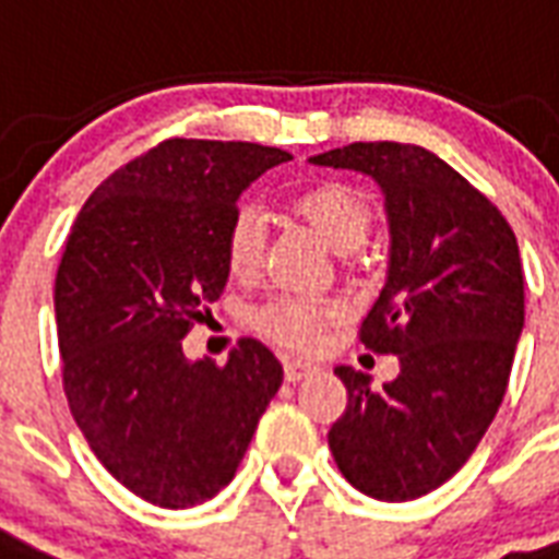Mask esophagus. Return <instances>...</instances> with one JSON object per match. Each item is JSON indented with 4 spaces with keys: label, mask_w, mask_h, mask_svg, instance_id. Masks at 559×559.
Segmentation results:
<instances>
[{
    "label": "esophagus",
    "mask_w": 559,
    "mask_h": 559,
    "mask_svg": "<svg viewBox=\"0 0 559 559\" xmlns=\"http://www.w3.org/2000/svg\"><path fill=\"white\" fill-rule=\"evenodd\" d=\"M283 369H285V378H288V381H304L307 374L319 372V366L307 364V360H285Z\"/></svg>",
    "instance_id": "1"
}]
</instances>
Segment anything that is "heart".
I'll return each mask as SVG.
<instances>
[{
    "instance_id": "b5f03b06",
    "label": "heart",
    "mask_w": 559,
    "mask_h": 559,
    "mask_svg": "<svg viewBox=\"0 0 559 559\" xmlns=\"http://www.w3.org/2000/svg\"><path fill=\"white\" fill-rule=\"evenodd\" d=\"M292 211L304 217L336 252L357 250L372 229V202L364 190L345 181H319L292 199ZM264 255V219L252 207H238L223 229V259L231 280L247 283L259 274ZM342 307L330 297L276 295L255 309V330L283 348L309 352L321 330L340 319Z\"/></svg>"
}]
</instances>
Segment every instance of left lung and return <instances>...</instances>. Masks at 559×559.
Instances as JSON below:
<instances>
[{
  "mask_svg": "<svg viewBox=\"0 0 559 559\" xmlns=\"http://www.w3.org/2000/svg\"><path fill=\"white\" fill-rule=\"evenodd\" d=\"M372 175L390 219V274L360 345L396 354L399 378L336 366L348 405L328 443L357 491L402 503L462 471L507 396L524 328L519 240L491 199L438 154L352 142L312 157Z\"/></svg>",
  "mask_w": 559,
  "mask_h": 559,
  "instance_id": "obj_1",
  "label": "left lung"
}]
</instances>
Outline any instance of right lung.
<instances>
[{"mask_svg": "<svg viewBox=\"0 0 559 559\" xmlns=\"http://www.w3.org/2000/svg\"><path fill=\"white\" fill-rule=\"evenodd\" d=\"M285 160L255 142L163 140L100 181L64 240V396L97 462L154 507H199L229 486L283 384V364L252 336L226 366L190 364L181 340L226 288L238 195Z\"/></svg>", "mask_w": 559, "mask_h": 559, "instance_id": "1", "label": "right lung"}]
</instances>
